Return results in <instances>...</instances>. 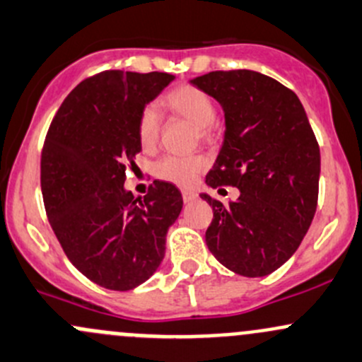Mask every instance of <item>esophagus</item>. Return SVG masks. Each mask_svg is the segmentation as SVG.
Segmentation results:
<instances>
[{
	"instance_id": "34e87169",
	"label": "esophagus",
	"mask_w": 362,
	"mask_h": 362,
	"mask_svg": "<svg viewBox=\"0 0 362 362\" xmlns=\"http://www.w3.org/2000/svg\"><path fill=\"white\" fill-rule=\"evenodd\" d=\"M182 199H184V203H192L194 199H197V192L182 191Z\"/></svg>"
}]
</instances>
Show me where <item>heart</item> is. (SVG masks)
Segmentation results:
<instances>
[{
    "mask_svg": "<svg viewBox=\"0 0 362 362\" xmlns=\"http://www.w3.org/2000/svg\"><path fill=\"white\" fill-rule=\"evenodd\" d=\"M163 105L171 114L184 117L189 123L196 124L197 133L203 140H210L215 135L213 121L216 117V107L211 97L203 90L191 85H182L173 88L163 98ZM161 119L154 107H146L139 116L136 136L144 152H152L159 142ZM208 159L201 154L175 156L168 154L159 159L154 166V175L159 180L170 182L178 187H191L201 173L206 170Z\"/></svg>",
    "mask_w": 362,
    "mask_h": 362,
    "instance_id": "heart-1",
    "label": "heart"
}]
</instances>
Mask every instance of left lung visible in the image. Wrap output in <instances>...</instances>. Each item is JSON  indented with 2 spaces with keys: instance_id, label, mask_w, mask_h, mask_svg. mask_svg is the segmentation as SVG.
<instances>
[{
  "instance_id": "obj_1",
  "label": "left lung",
  "mask_w": 362,
  "mask_h": 362,
  "mask_svg": "<svg viewBox=\"0 0 362 362\" xmlns=\"http://www.w3.org/2000/svg\"><path fill=\"white\" fill-rule=\"evenodd\" d=\"M191 83L226 114L206 184L239 189L229 204L201 194L213 208L208 250L239 276H267L295 253L317 208L321 154L305 109L290 88L255 71H213Z\"/></svg>"
}]
</instances>
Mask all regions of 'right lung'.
<instances>
[{"mask_svg":"<svg viewBox=\"0 0 362 362\" xmlns=\"http://www.w3.org/2000/svg\"><path fill=\"white\" fill-rule=\"evenodd\" d=\"M175 79L168 72L104 71L79 83L53 117L41 152L45 210L64 253L107 290L146 283L165 257L182 194L154 182L136 197L127 166L142 151L140 112Z\"/></svg>","mask_w":362,"mask_h":362,"instance_id":"right-lung-1","label":"right lung"}]
</instances>
